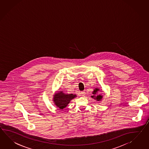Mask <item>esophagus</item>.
I'll return each mask as SVG.
<instances>
[{"mask_svg": "<svg viewBox=\"0 0 149 149\" xmlns=\"http://www.w3.org/2000/svg\"><path fill=\"white\" fill-rule=\"evenodd\" d=\"M80 95H81V96H84L86 95V93H85L84 91H81V92L80 93Z\"/></svg>", "mask_w": 149, "mask_h": 149, "instance_id": "1", "label": "esophagus"}]
</instances>
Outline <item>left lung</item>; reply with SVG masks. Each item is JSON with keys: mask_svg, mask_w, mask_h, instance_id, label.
Wrapping results in <instances>:
<instances>
[{"mask_svg": "<svg viewBox=\"0 0 149 149\" xmlns=\"http://www.w3.org/2000/svg\"><path fill=\"white\" fill-rule=\"evenodd\" d=\"M100 91V89L98 88H96L95 89L93 92L92 93L93 95L91 96V97L92 98H94L95 100H96L97 101H101L102 99L103 98V96L101 94H97L98 91Z\"/></svg>", "mask_w": 149, "mask_h": 149, "instance_id": "8db88e82", "label": "left lung"}]
</instances>
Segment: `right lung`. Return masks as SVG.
I'll return each mask as SVG.
<instances>
[{
  "mask_svg": "<svg viewBox=\"0 0 149 149\" xmlns=\"http://www.w3.org/2000/svg\"><path fill=\"white\" fill-rule=\"evenodd\" d=\"M75 97H76V95L73 94H67L61 91L56 93L54 95L53 101L54 102L55 105L58 108L60 109H63L65 108L69 104L70 101Z\"/></svg>",
  "mask_w": 149,
  "mask_h": 149,
  "instance_id": "1",
  "label": "right lung"
}]
</instances>
